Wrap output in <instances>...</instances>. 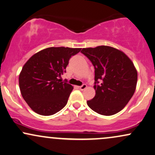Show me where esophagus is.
Returning a JSON list of instances; mask_svg holds the SVG:
<instances>
[{"instance_id": "obj_1", "label": "esophagus", "mask_w": 155, "mask_h": 155, "mask_svg": "<svg viewBox=\"0 0 155 155\" xmlns=\"http://www.w3.org/2000/svg\"><path fill=\"white\" fill-rule=\"evenodd\" d=\"M87 84H83V85L81 86V87H79V89L80 90H84L85 89H87Z\"/></svg>"}]
</instances>
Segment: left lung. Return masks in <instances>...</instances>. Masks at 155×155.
I'll use <instances>...</instances> for the list:
<instances>
[{
  "label": "left lung",
  "instance_id": "1",
  "mask_svg": "<svg viewBox=\"0 0 155 155\" xmlns=\"http://www.w3.org/2000/svg\"><path fill=\"white\" fill-rule=\"evenodd\" d=\"M82 54L95 68L96 94L87 104L104 116L118 113L127 105L136 90L137 71L124 52L111 46L82 48Z\"/></svg>",
  "mask_w": 155,
  "mask_h": 155
}]
</instances>
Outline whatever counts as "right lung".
<instances>
[{"label": "right lung", "mask_w": 155, "mask_h": 155, "mask_svg": "<svg viewBox=\"0 0 155 155\" xmlns=\"http://www.w3.org/2000/svg\"><path fill=\"white\" fill-rule=\"evenodd\" d=\"M81 49L49 47L27 61L19 74V87L23 99L33 111L50 116L65 107L74 87L61 78L69 58Z\"/></svg>", "instance_id": "1"}]
</instances>
